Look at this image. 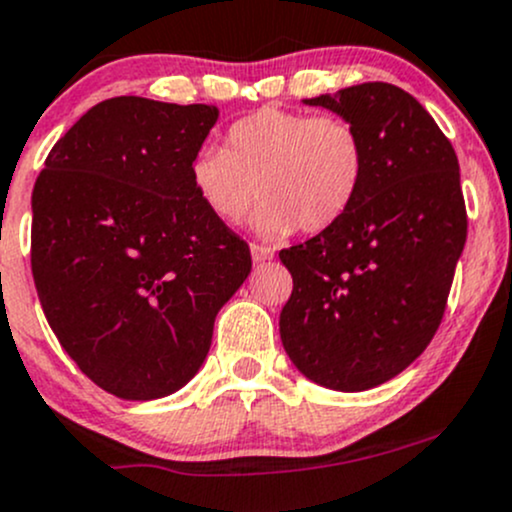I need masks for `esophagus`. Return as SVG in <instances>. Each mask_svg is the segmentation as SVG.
I'll return each instance as SVG.
<instances>
[{
	"label": "esophagus",
	"mask_w": 512,
	"mask_h": 512,
	"mask_svg": "<svg viewBox=\"0 0 512 512\" xmlns=\"http://www.w3.org/2000/svg\"><path fill=\"white\" fill-rule=\"evenodd\" d=\"M273 256H276V254H273V249H268V246H258V244H251V258H254V263L271 261Z\"/></svg>",
	"instance_id": "esophagus-1"
}]
</instances>
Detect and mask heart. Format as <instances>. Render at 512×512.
I'll return each instance as SVG.
<instances>
[{
	"label": "heart",
	"instance_id": "heart-1",
	"mask_svg": "<svg viewBox=\"0 0 512 512\" xmlns=\"http://www.w3.org/2000/svg\"><path fill=\"white\" fill-rule=\"evenodd\" d=\"M366 173L359 131L342 117L261 107L227 131V151L202 148L190 163L200 205L224 227L249 217L280 239L295 229L322 232L349 212Z\"/></svg>",
	"mask_w": 512,
	"mask_h": 512
}]
</instances>
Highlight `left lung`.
Instances as JSON below:
<instances>
[{"label":"left lung","instance_id":"obj_1","mask_svg":"<svg viewBox=\"0 0 512 512\" xmlns=\"http://www.w3.org/2000/svg\"><path fill=\"white\" fill-rule=\"evenodd\" d=\"M359 131L366 173L349 212L280 251L293 295L280 342L312 383L376 388L432 342L466 244L459 161L425 107L388 82L302 100Z\"/></svg>","mask_w":512,"mask_h":512}]
</instances>
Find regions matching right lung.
<instances>
[{
	"label": "right lung",
	"instance_id": "1",
	"mask_svg": "<svg viewBox=\"0 0 512 512\" xmlns=\"http://www.w3.org/2000/svg\"><path fill=\"white\" fill-rule=\"evenodd\" d=\"M217 119L212 104L112 97L70 126L34 185L43 315L80 371L122 400L183 388L251 273L246 241L190 185Z\"/></svg>",
	"mask_w": 512,
	"mask_h": 512
}]
</instances>
